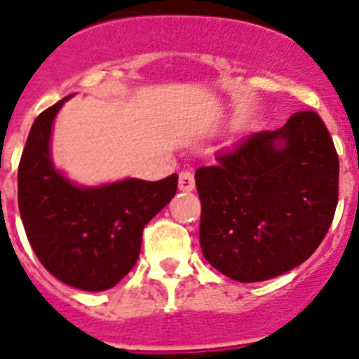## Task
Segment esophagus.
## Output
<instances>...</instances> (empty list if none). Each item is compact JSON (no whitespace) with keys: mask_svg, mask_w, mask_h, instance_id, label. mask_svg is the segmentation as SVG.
<instances>
[{"mask_svg":"<svg viewBox=\"0 0 359 359\" xmlns=\"http://www.w3.org/2000/svg\"><path fill=\"white\" fill-rule=\"evenodd\" d=\"M195 188V177L191 171H180L179 175V189L180 191H191Z\"/></svg>","mask_w":359,"mask_h":359,"instance_id":"esophagus-1","label":"esophagus"}]
</instances>
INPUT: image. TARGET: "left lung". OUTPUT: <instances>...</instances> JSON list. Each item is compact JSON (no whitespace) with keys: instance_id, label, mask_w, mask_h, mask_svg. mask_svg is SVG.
<instances>
[{"instance_id":"8db88e82","label":"left lung","mask_w":359,"mask_h":359,"mask_svg":"<svg viewBox=\"0 0 359 359\" xmlns=\"http://www.w3.org/2000/svg\"><path fill=\"white\" fill-rule=\"evenodd\" d=\"M338 179L334 142L316 111L251 133L218 154L215 166L195 171L202 255L242 283L294 269L329 231Z\"/></svg>"}]
</instances>
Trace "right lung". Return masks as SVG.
<instances>
[{"instance_id":"obj_1","label":"right lung","mask_w":359,"mask_h":359,"mask_svg":"<svg viewBox=\"0 0 359 359\" xmlns=\"http://www.w3.org/2000/svg\"><path fill=\"white\" fill-rule=\"evenodd\" d=\"M68 99V97H67ZM55 102L37 115L18 168V204L27 238L45 269L83 291H106L130 273L142 229L175 197L177 173L79 188L50 158Z\"/></svg>"}]
</instances>
